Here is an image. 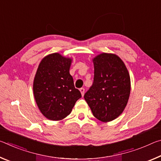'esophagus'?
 <instances>
[{"label":"esophagus","mask_w":161,"mask_h":161,"mask_svg":"<svg viewBox=\"0 0 161 161\" xmlns=\"http://www.w3.org/2000/svg\"><path fill=\"white\" fill-rule=\"evenodd\" d=\"M80 92H81V96H84V88H81V89H80Z\"/></svg>","instance_id":"34e87169"}]
</instances>
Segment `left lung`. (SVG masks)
I'll list each match as a JSON object with an SVG mask.
<instances>
[{
	"label": "left lung",
	"mask_w": 161,
	"mask_h": 161,
	"mask_svg": "<svg viewBox=\"0 0 161 161\" xmlns=\"http://www.w3.org/2000/svg\"><path fill=\"white\" fill-rule=\"evenodd\" d=\"M94 82L84 98L94 117L109 122L126 108L130 92V75L124 62L112 53H101L92 59Z\"/></svg>",
	"instance_id": "left-lung-1"
}]
</instances>
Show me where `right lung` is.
Instances as JSON below:
<instances>
[{"instance_id":"obj_1","label":"right lung","mask_w":161,"mask_h":161,"mask_svg":"<svg viewBox=\"0 0 161 161\" xmlns=\"http://www.w3.org/2000/svg\"><path fill=\"white\" fill-rule=\"evenodd\" d=\"M72 59L59 53L42 58L33 81V94L42 115L52 121H59L72 111L81 97L69 74Z\"/></svg>"}]
</instances>
